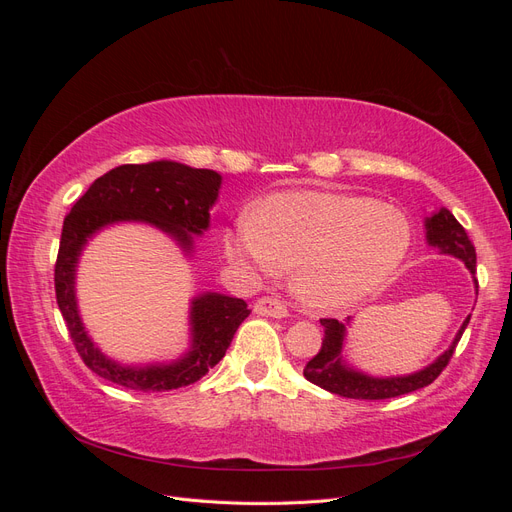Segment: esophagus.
I'll return each instance as SVG.
<instances>
[{
  "label": "esophagus",
  "mask_w": 512,
  "mask_h": 512,
  "mask_svg": "<svg viewBox=\"0 0 512 512\" xmlns=\"http://www.w3.org/2000/svg\"><path fill=\"white\" fill-rule=\"evenodd\" d=\"M254 312L260 316H271V318H286L288 309L282 301H277L273 297H262L254 303Z\"/></svg>",
  "instance_id": "esophagus-1"
}]
</instances>
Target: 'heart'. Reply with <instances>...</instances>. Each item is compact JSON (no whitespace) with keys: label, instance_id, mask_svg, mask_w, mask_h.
I'll return each mask as SVG.
<instances>
[{"label":"heart","instance_id":"obj_1","mask_svg":"<svg viewBox=\"0 0 512 512\" xmlns=\"http://www.w3.org/2000/svg\"><path fill=\"white\" fill-rule=\"evenodd\" d=\"M239 267L292 269V288L309 309L331 312L369 299L393 280L412 247L408 215L374 198L290 190L243 211L224 237Z\"/></svg>","mask_w":512,"mask_h":512}]
</instances>
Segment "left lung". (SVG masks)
I'll use <instances>...</instances> for the list:
<instances>
[{
  "instance_id": "1",
  "label": "left lung",
  "mask_w": 512,
  "mask_h": 512,
  "mask_svg": "<svg viewBox=\"0 0 512 512\" xmlns=\"http://www.w3.org/2000/svg\"><path fill=\"white\" fill-rule=\"evenodd\" d=\"M425 239L431 247H436L440 254L459 258L474 277L476 273L474 245L468 237V232L463 230V226L455 220V215L451 211L442 207L438 211H433L429 218H425ZM474 288L478 292L476 277H474ZM468 322H470V316L463 320L453 339V344L427 367L406 376L376 378V376L365 374V371L350 367L344 359L350 318L346 322H339L335 318H322L320 320V324L324 327L322 348L318 350L314 359L305 365L303 376L309 382L320 386V389L339 397H348V399H391V397L406 395V393L423 389V386L431 384L442 374V369L448 365V361H451V356L459 344L463 331H466Z\"/></svg>"
}]
</instances>
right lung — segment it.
Wrapping results in <instances>:
<instances>
[{
    "label": "right lung",
    "mask_w": 512,
    "mask_h": 512,
    "mask_svg": "<svg viewBox=\"0 0 512 512\" xmlns=\"http://www.w3.org/2000/svg\"><path fill=\"white\" fill-rule=\"evenodd\" d=\"M222 175L173 160L123 164L98 177L76 200L61 230L55 265V294L76 352L100 378L123 389L164 393L194 384L222 361L239 324L250 316L243 299L220 292L196 294L190 303V348L170 363L123 365L106 356L89 337L76 303V267L87 241L121 222L156 226L185 256L194 252V237L209 230V209L220 194Z\"/></svg>",
    "instance_id": "1"
}]
</instances>
